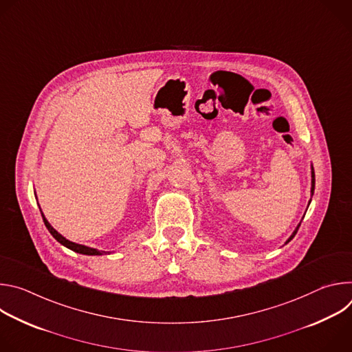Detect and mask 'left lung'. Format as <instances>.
Instances as JSON below:
<instances>
[{"mask_svg": "<svg viewBox=\"0 0 352 352\" xmlns=\"http://www.w3.org/2000/svg\"><path fill=\"white\" fill-rule=\"evenodd\" d=\"M311 192H312V193H314V192H315V171H314V168H312V189H311ZM299 226H300V223H299V224H298V227H296V228H295V231H294V232H292V235H291V236H289V238H288V239H287V242H285V243H288V242H289V241H291V239H292V238H294V236H295V234H296V231H298V228H299Z\"/></svg>", "mask_w": 352, "mask_h": 352, "instance_id": "obj_1", "label": "left lung"}]
</instances>
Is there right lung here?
I'll use <instances>...</instances> for the list:
<instances>
[{
    "label": "right lung",
    "mask_w": 352,
    "mask_h": 352,
    "mask_svg": "<svg viewBox=\"0 0 352 352\" xmlns=\"http://www.w3.org/2000/svg\"><path fill=\"white\" fill-rule=\"evenodd\" d=\"M41 217H43V221H44L47 230L50 231V234H52L61 245H64V246H67L68 249L74 250V252H78V254H82V255H104V254H107V252H104V250H97V249H93V248H89V246L79 245V243H75V242L68 241V239L64 238L61 234H58L52 226H50V223L45 220V217L43 216V213H41Z\"/></svg>",
    "instance_id": "add662e5"
}]
</instances>
